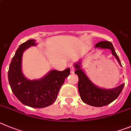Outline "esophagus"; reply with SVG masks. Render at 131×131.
Here are the masks:
<instances>
[{"instance_id": "34e87169", "label": "esophagus", "mask_w": 131, "mask_h": 131, "mask_svg": "<svg viewBox=\"0 0 131 131\" xmlns=\"http://www.w3.org/2000/svg\"><path fill=\"white\" fill-rule=\"evenodd\" d=\"M70 72L71 74H73L74 72H75V69H74L73 67H71L70 68Z\"/></svg>"}]
</instances>
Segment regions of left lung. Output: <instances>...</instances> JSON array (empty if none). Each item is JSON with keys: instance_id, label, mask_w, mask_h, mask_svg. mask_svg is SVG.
I'll list each match as a JSON object with an SVG mask.
<instances>
[{"instance_id": "1", "label": "left lung", "mask_w": 131, "mask_h": 131, "mask_svg": "<svg viewBox=\"0 0 131 131\" xmlns=\"http://www.w3.org/2000/svg\"><path fill=\"white\" fill-rule=\"evenodd\" d=\"M95 48L110 49L112 55L115 56L118 63L122 66L120 60L119 59L118 56L116 54L111 42L106 41H100L95 45ZM81 63L82 61H79L74 64V67L76 69L75 73L79 77L78 89L80 98L84 103L95 107H101L108 105L117 99L119 95L123 90L125 84H122L119 86L112 89H106L98 87L88 77L84 70L81 68Z\"/></svg>"}]
</instances>
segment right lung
<instances>
[{"label":"right lung","instance_id":"obj_1","mask_svg":"<svg viewBox=\"0 0 131 131\" xmlns=\"http://www.w3.org/2000/svg\"><path fill=\"white\" fill-rule=\"evenodd\" d=\"M34 39L25 42L17 49L8 70V80L14 94L23 105L32 108L50 106L56 101L65 79L70 75V69L62 71L51 70L43 77L30 80L22 71L23 54L31 46H36Z\"/></svg>","mask_w":131,"mask_h":131}]
</instances>
